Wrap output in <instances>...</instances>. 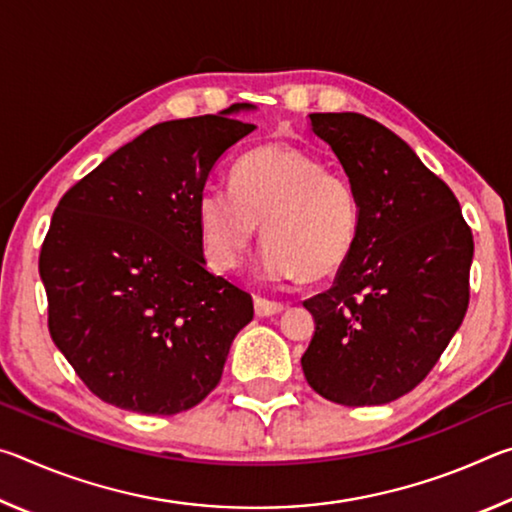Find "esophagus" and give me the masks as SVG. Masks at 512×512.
<instances>
[{"label":"esophagus","mask_w":512,"mask_h":512,"mask_svg":"<svg viewBox=\"0 0 512 512\" xmlns=\"http://www.w3.org/2000/svg\"><path fill=\"white\" fill-rule=\"evenodd\" d=\"M284 311L282 302H273V300H266V298H255V314L259 318H268V316H275Z\"/></svg>","instance_id":"1"}]
</instances>
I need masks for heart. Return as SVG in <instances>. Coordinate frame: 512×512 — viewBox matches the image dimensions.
<instances>
[{
	"label": "heart",
	"instance_id": "1",
	"mask_svg": "<svg viewBox=\"0 0 512 512\" xmlns=\"http://www.w3.org/2000/svg\"><path fill=\"white\" fill-rule=\"evenodd\" d=\"M205 253L219 271L241 266L264 223L271 241L262 255L268 282L339 271L357 241L359 201L352 183L298 146L268 144L246 153L230 185L198 196Z\"/></svg>",
	"mask_w": 512,
	"mask_h": 512
}]
</instances>
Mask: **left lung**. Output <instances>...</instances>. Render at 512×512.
<instances>
[{"label":"left lung","instance_id":"left-lung-1","mask_svg":"<svg viewBox=\"0 0 512 512\" xmlns=\"http://www.w3.org/2000/svg\"><path fill=\"white\" fill-rule=\"evenodd\" d=\"M357 192V241L334 287L305 302L314 336L302 372L318 395L377 406L413 391L461 327L472 230L456 196L409 144L357 112H314Z\"/></svg>","mask_w":512,"mask_h":512}]
</instances>
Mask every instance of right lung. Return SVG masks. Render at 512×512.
I'll return each instance as SVG.
<instances>
[{
    "instance_id": "add662e5",
    "label": "right lung",
    "mask_w": 512,
    "mask_h": 512,
    "mask_svg": "<svg viewBox=\"0 0 512 512\" xmlns=\"http://www.w3.org/2000/svg\"><path fill=\"white\" fill-rule=\"evenodd\" d=\"M235 103L151 126L79 180L40 250L49 332L83 384L119 409L173 415L221 381L253 298L205 268L198 196L255 131Z\"/></svg>"
}]
</instances>
